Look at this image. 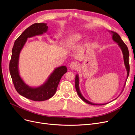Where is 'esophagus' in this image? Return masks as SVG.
<instances>
[{
  "instance_id": "esophagus-1",
  "label": "esophagus",
  "mask_w": 135,
  "mask_h": 135,
  "mask_svg": "<svg viewBox=\"0 0 135 135\" xmlns=\"http://www.w3.org/2000/svg\"><path fill=\"white\" fill-rule=\"evenodd\" d=\"M69 67L71 69L73 70H75L77 69V68L78 67V63L77 62H71V64H70Z\"/></svg>"
}]
</instances>
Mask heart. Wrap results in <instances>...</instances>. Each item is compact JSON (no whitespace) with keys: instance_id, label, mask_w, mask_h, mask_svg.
I'll return each mask as SVG.
<instances>
[{"instance_id":"heart-1","label":"heart","mask_w":135,"mask_h":135,"mask_svg":"<svg viewBox=\"0 0 135 135\" xmlns=\"http://www.w3.org/2000/svg\"><path fill=\"white\" fill-rule=\"evenodd\" d=\"M80 37H81L80 34H77V35H74V36L73 37V40H79Z\"/></svg>"}]
</instances>
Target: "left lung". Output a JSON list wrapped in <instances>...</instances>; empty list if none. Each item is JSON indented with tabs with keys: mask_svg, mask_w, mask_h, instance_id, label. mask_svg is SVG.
<instances>
[{
	"mask_svg": "<svg viewBox=\"0 0 135 135\" xmlns=\"http://www.w3.org/2000/svg\"><path fill=\"white\" fill-rule=\"evenodd\" d=\"M111 33H113V39L114 41L118 43V44L119 45V46H120V47L121 48L122 51V54L123 55H124V63L126 67V68L127 69V78H128V75H129V72H130V65H129V62H128V57H129V52H128V50L127 46L126 45V44L124 42V41L122 40V39L121 38L120 36L116 32H115L114 31H111ZM126 84V83H125ZM125 84L124 85V86L125 85ZM75 89H76V91H77L78 95H79V97L83 100L84 102H85V103L90 104V105H104L106 104H94L91 103L89 101H88L86 99H85L83 95H81V94L79 90V77L78 75H76L75 76Z\"/></svg>",
	"mask_w": 135,
	"mask_h": 135,
	"instance_id": "1",
	"label": "left lung"
}]
</instances>
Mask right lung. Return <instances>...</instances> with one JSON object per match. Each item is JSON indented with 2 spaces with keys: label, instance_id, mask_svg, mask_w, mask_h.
<instances>
[{
  "label": "right lung",
  "instance_id": "add662e5",
  "mask_svg": "<svg viewBox=\"0 0 135 135\" xmlns=\"http://www.w3.org/2000/svg\"><path fill=\"white\" fill-rule=\"evenodd\" d=\"M45 23H35L27 27L17 38L12 49V55L9 63V71L15 88L20 95L36 102L46 100L53 97L56 92L60 81L67 72L66 66H61L55 69L48 80L42 86L31 88L22 80L19 73L18 62L20 52L27 38L46 32L48 26Z\"/></svg>",
  "mask_w": 135,
  "mask_h": 135
}]
</instances>
